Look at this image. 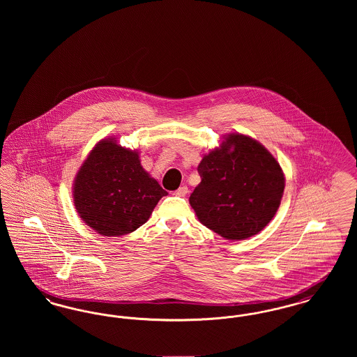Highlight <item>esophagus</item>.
<instances>
[{"label": "esophagus", "instance_id": "obj_1", "mask_svg": "<svg viewBox=\"0 0 357 357\" xmlns=\"http://www.w3.org/2000/svg\"><path fill=\"white\" fill-rule=\"evenodd\" d=\"M187 192H188V187L182 186L179 187L174 194H175V195H178V197H186Z\"/></svg>", "mask_w": 357, "mask_h": 357}]
</instances>
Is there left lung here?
<instances>
[{
    "label": "left lung",
    "instance_id": "left-lung-1",
    "mask_svg": "<svg viewBox=\"0 0 357 357\" xmlns=\"http://www.w3.org/2000/svg\"><path fill=\"white\" fill-rule=\"evenodd\" d=\"M201 183L190 204L206 227L238 241L259 233L272 221L284 194L278 162L249 136L231 134L221 149L204 155Z\"/></svg>",
    "mask_w": 357,
    "mask_h": 357
}]
</instances>
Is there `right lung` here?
Wrapping results in <instances>:
<instances>
[{
    "label": "right lung",
    "mask_w": 357,
    "mask_h": 357,
    "mask_svg": "<svg viewBox=\"0 0 357 357\" xmlns=\"http://www.w3.org/2000/svg\"><path fill=\"white\" fill-rule=\"evenodd\" d=\"M165 195L167 191L140 166L139 153L123 149L114 139L96 144L73 186L80 218L107 237L135 231Z\"/></svg>",
    "instance_id": "1"
}]
</instances>
